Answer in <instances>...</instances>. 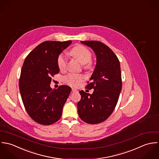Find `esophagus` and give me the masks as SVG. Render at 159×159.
I'll use <instances>...</instances> for the list:
<instances>
[{"mask_svg":"<svg viewBox=\"0 0 159 159\" xmlns=\"http://www.w3.org/2000/svg\"><path fill=\"white\" fill-rule=\"evenodd\" d=\"M77 92V89H74V88H72V92Z\"/></svg>","mask_w":159,"mask_h":159,"instance_id":"34e87169","label":"esophagus"}]
</instances>
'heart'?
<instances>
[{
  "label": "heart",
  "mask_w": 159,
  "mask_h": 159,
  "mask_svg": "<svg viewBox=\"0 0 159 159\" xmlns=\"http://www.w3.org/2000/svg\"><path fill=\"white\" fill-rule=\"evenodd\" d=\"M70 55L76 58L80 63L85 66V68L90 69L91 67L90 61L92 60L91 52L82 45H77L70 51ZM67 60L63 55H60L58 58V66L60 70L65 69L66 67ZM84 77L81 75L70 74L66 77V81L71 85L76 86Z\"/></svg>",
  "instance_id": "1"
}]
</instances>
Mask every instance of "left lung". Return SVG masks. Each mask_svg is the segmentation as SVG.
Listing matches in <instances>:
<instances>
[{"label":"left lung","instance_id":"obj_1","mask_svg":"<svg viewBox=\"0 0 159 159\" xmlns=\"http://www.w3.org/2000/svg\"><path fill=\"white\" fill-rule=\"evenodd\" d=\"M90 47L96 57L95 69L86 89H93L92 94L81 90L77 103L80 118L87 124H96L106 120L114 111L122 90L120 62L107 45L95 40L81 41Z\"/></svg>","mask_w":159,"mask_h":159}]
</instances>
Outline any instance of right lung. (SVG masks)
<instances>
[{"mask_svg": "<svg viewBox=\"0 0 159 159\" xmlns=\"http://www.w3.org/2000/svg\"><path fill=\"white\" fill-rule=\"evenodd\" d=\"M71 43V40L42 42L24 61L19 82L20 94L28 114L39 124H53L61 116L71 88L61 85L53 90L51 77L59 73V55Z\"/></svg>", "mask_w": 159, "mask_h": 159, "instance_id": "obj_1", "label": "right lung"}]
</instances>
